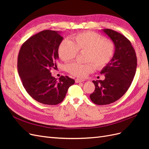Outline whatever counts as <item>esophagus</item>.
Instances as JSON below:
<instances>
[{"label": "esophagus", "mask_w": 149, "mask_h": 149, "mask_svg": "<svg viewBox=\"0 0 149 149\" xmlns=\"http://www.w3.org/2000/svg\"><path fill=\"white\" fill-rule=\"evenodd\" d=\"M84 81V79H79V78H76L75 79V82L76 83H81V82H83Z\"/></svg>", "instance_id": "esophagus-1"}]
</instances>
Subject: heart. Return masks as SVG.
Here are the masks:
<instances>
[{
    "label": "heart",
    "mask_w": 149,
    "mask_h": 149,
    "mask_svg": "<svg viewBox=\"0 0 149 149\" xmlns=\"http://www.w3.org/2000/svg\"><path fill=\"white\" fill-rule=\"evenodd\" d=\"M71 41L65 39L58 47V55L63 61L73 60L78 52L85 51L86 63H71L66 70L69 73L79 78H84L91 73L96 66L102 69L109 63L114 56L116 45L109 39L93 31L78 33L71 38Z\"/></svg>",
    "instance_id": "1"
}]
</instances>
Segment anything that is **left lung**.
Segmentation results:
<instances>
[{
    "label": "left lung",
    "instance_id": "left-lung-1",
    "mask_svg": "<svg viewBox=\"0 0 149 149\" xmlns=\"http://www.w3.org/2000/svg\"><path fill=\"white\" fill-rule=\"evenodd\" d=\"M116 45L111 62L101 71L104 80L93 81L95 90L90 99L96 104L107 105L114 102L127 92L137 68V56L131 43L123 35L111 29H104Z\"/></svg>",
    "mask_w": 149,
    "mask_h": 149
}]
</instances>
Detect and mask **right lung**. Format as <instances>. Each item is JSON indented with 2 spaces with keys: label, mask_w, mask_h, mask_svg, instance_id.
Returning a JSON list of instances; mask_svg holds the SVG:
<instances>
[{
  "label": "right lung",
  "mask_w": 149,
  "mask_h": 149,
  "mask_svg": "<svg viewBox=\"0 0 149 149\" xmlns=\"http://www.w3.org/2000/svg\"><path fill=\"white\" fill-rule=\"evenodd\" d=\"M63 39L57 31H42L22 44L18 55L17 69L22 84L31 97L44 104L61 102L74 83L68 76L57 80L50 72L57 66L58 47Z\"/></svg>",
  "instance_id": "add662e5"
}]
</instances>
